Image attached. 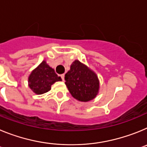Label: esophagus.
<instances>
[{"mask_svg": "<svg viewBox=\"0 0 147 147\" xmlns=\"http://www.w3.org/2000/svg\"><path fill=\"white\" fill-rule=\"evenodd\" d=\"M61 78L62 79V80L64 81V79H65V74H61Z\"/></svg>", "mask_w": 147, "mask_h": 147, "instance_id": "obj_1", "label": "esophagus"}]
</instances>
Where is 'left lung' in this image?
Wrapping results in <instances>:
<instances>
[{"mask_svg": "<svg viewBox=\"0 0 147 147\" xmlns=\"http://www.w3.org/2000/svg\"><path fill=\"white\" fill-rule=\"evenodd\" d=\"M65 85L72 96L80 102H89L98 93V76L85 65L75 60L65 75Z\"/></svg>", "mask_w": 147, "mask_h": 147, "instance_id": "obj_1", "label": "left lung"}]
</instances>
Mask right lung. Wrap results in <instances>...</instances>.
<instances>
[{"label":"right lung","mask_w":147,"mask_h":147,"mask_svg":"<svg viewBox=\"0 0 147 147\" xmlns=\"http://www.w3.org/2000/svg\"><path fill=\"white\" fill-rule=\"evenodd\" d=\"M62 81L60 76H58L54 70L42 61L28 76V86L36 94L47 93L51 87L56 82Z\"/></svg>","instance_id":"add662e5"}]
</instances>
